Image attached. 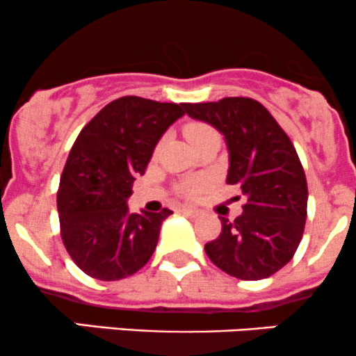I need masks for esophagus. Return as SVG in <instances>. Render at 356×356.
<instances>
[{"label": "esophagus", "instance_id": "34e87169", "mask_svg": "<svg viewBox=\"0 0 356 356\" xmlns=\"http://www.w3.org/2000/svg\"><path fill=\"white\" fill-rule=\"evenodd\" d=\"M181 211L185 215H188V217H198V210H195V209H190V207H183L181 209Z\"/></svg>", "mask_w": 356, "mask_h": 356}]
</instances>
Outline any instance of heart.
<instances>
[{
    "label": "heart",
    "instance_id": "obj_1",
    "mask_svg": "<svg viewBox=\"0 0 356 356\" xmlns=\"http://www.w3.org/2000/svg\"><path fill=\"white\" fill-rule=\"evenodd\" d=\"M185 134L191 145H195V143L202 141V139L209 138V136L217 134V131H215L213 127H210L209 124L195 122V124H190L186 127ZM203 186H205V181H202V179H190V181H186L185 185L181 186V193L186 195V197H193V195H197L198 191L203 190Z\"/></svg>",
    "mask_w": 356,
    "mask_h": 356
}]
</instances>
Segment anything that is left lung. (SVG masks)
Returning a JSON list of instances; mask_svg holds the SVG:
<instances>
[{"instance_id": "1", "label": "left lung", "mask_w": 356, "mask_h": 356, "mask_svg": "<svg viewBox=\"0 0 356 356\" xmlns=\"http://www.w3.org/2000/svg\"><path fill=\"white\" fill-rule=\"evenodd\" d=\"M185 111L223 134L227 185L238 186L245 197L234 222L220 217L222 232L205 243L207 255L242 281L269 277L293 259L306 223V175L289 136L250 97L185 104Z\"/></svg>"}]
</instances>
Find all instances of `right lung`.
<instances>
[{
    "mask_svg": "<svg viewBox=\"0 0 356 356\" xmlns=\"http://www.w3.org/2000/svg\"><path fill=\"white\" fill-rule=\"evenodd\" d=\"M183 109L185 104L126 95L99 111L75 139L57 191L60 235L72 261L90 277H129L156 249L161 223L173 211L131 213L127 198Z\"/></svg>",
    "mask_w": 356,
    "mask_h": 356,
    "instance_id": "add662e5",
    "label": "right lung"
}]
</instances>
